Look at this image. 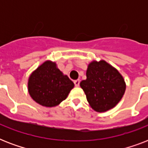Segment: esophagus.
<instances>
[{"mask_svg":"<svg viewBox=\"0 0 148 148\" xmlns=\"http://www.w3.org/2000/svg\"><path fill=\"white\" fill-rule=\"evenodd\" d=\"M74 83L75 87H79V85H80V80H76V81H74Z\"/></svg>","mask_w":148,"mask_h":148,"instance_id":"obj_1","label":"esophagus"}]
</instances>
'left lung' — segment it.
<instances>
[{"label":"left lung","instance_id":"left-lung-1","mask_svg":"<svg viewBox=\"0 0 148 148\" xmlns=\"http://www.w3.org/2000/svg\"><path fill=\"white\" fill-rule=\"evenodd\" d=\"M87 79L80 83L90 108L105 112L114 108L123 97L126 83L121 73L104 60H92L88 64Z\"/></svg>","mask_w":148,"mask_h":148}]
</instances>
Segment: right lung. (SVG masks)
Segmentation results:
<instances>
[{
	"label": "right lung",
	"mask_w": 148,
	"mask_h": 148,
	"mask_svg": "<svg viewBox=\"0 0 148 148\" xmlns=\"http://www.w3.org/2000/svg\"><path fill=\"white\" fill-rule=\"evenodd\" d=\"M74 84L58 69L55 62L45 60L28 77L27 90L36 103L46 108L59 105L67 98Z\"/></svg>",
	"instance_id": "add662e5"
}]
</instances>
